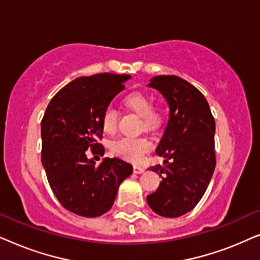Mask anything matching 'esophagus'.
<instances>
[{
    "label": "esophagus",
    "instance_id": "esophagus-1",
    "mask_svg": "<svg viewBox=\"0 0 260 260\" xmlns=\"http://www.w3.org/2000/svg\"><path fill=\"white\" fill-rule=\"evenodd\" d=\"M134 173L135 174L144 173V168H142V167H140V166H134Z\"/></svg>",
    "mask_w": 260,
    "mask_h": 260
}]
</instances>
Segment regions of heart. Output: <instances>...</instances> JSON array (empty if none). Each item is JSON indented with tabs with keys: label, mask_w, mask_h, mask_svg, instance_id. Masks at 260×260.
Here are the masks:
<instances>
[{
	"label": "heart",
	"mask_w": 260,
	"mask_h": 260,
	"mask_svg": "<svg viewBox=\"0 0 260 260\" xmlns=\"http://www.w3.org/2000/svg\"><path fill=\"white\" fill-rule=\"evenodd\" d=\"M123 105L142 118L144 129H154L161 123V113L152 109V102L145 93L133 92L125 95ZM117 112L112 108L104 110L102 115V127L106 134H113L117 127ZM151 149V142L147 137H123L113 142L111 150L116 156L130 162H140Z\"/></svg>",
	"instance_id": "obj_1"
}]
</instances>
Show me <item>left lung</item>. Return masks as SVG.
Masks as SVG:
<instances>
[{
    "instance_id": "obj_1",
    "label": "left lung",
    "mask_w": 260,
    "mask_h": 260,
    "mask_svg": "<svg viewBox=\"0 0 260 260\" xmlns=\"http://www.w3.org/2000/svg\"><path fill=\"white\" fill-rule=\"evenodd\" d=\"M149 87L169 106V119L156 148L165 166L150 167L162 181L147 202L156 214L177 218L191 211L204 197L215 168V122L205 95L176 76H156Z\"/></svg>"
}]
</instances>
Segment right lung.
<instances>
[{
    "label": "right lung",
    "instance_id": "1",
    "mask_svg": "<svg viewBox=\"0 0 260 260\" xmlns=\"http://www.w3.org/2000/svg\"><path fill=\"white\" fill-rule=\"evenodd\" d=\"M129 74L102 73L80 77L62 87L41 120V162L49 186L67 211L86 218L112 207L119 184L133 174L120 158H103L95 166L86 150L104 155L102 115L120 91Z\"/></svg>",
    "mask_w": 260,
    "mask_h": 260
}]
</instances>
